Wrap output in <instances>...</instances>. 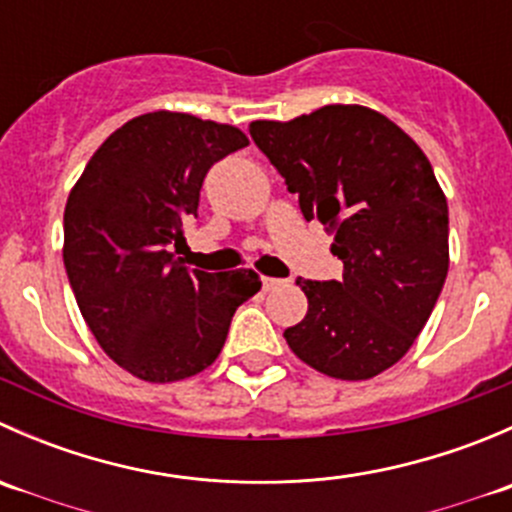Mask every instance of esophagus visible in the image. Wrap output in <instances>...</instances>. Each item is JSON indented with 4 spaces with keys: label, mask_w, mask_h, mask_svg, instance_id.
I'll return each mask as SVG.
<instances>
[{
    "label": "esophagus",
    "mask_w": 512,
    "mask_h": 512,
    "mask_svg": "<svg viewBox=\"0 0 512 512\" xmlns=\"http://www.w3.org/2000/svg\"><path fill=\"white\" fill-rule=\"evenodd\" d=\"M280 285H285V280H277V277H262V289H265V292L277 289Z\"/></svg>",
    "instance_id": "obj_1"
}]
</instances>
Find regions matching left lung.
<instances>
[{
	"mask_svg": "<svg viewBox=\"0 0 512 512\" xmlns=\"http://www.w3.org/2000/svg\"><path fill=\"white\" fill-rule=\"evenodd\" d=\"M250 136L344 262L339 282L297 280L309 309L285 329L289 349L334 379L381 374L416 342L448 275V203L431 163L366 106L252 121Z\"/></svg>",
	"mask_w": 512,
	"mask_h": 512,
	"instance_id": "left-lung-1",
	"label": "left lung"
}]
</instances>
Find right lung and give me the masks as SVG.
<instances>
[{
    "label": "right lung",
    "mask_w": 512,
    "mask_h": 512,
    "mask_svg": "<svg viewBox=\"0 0 512 512\" xmlns=\"http://www.w3.org/2000/svg\"><path fill=\"white\" fill-rule=\"evenodd\" d=\"M247 143L227 123L143 113L101 143L71 188L66 275L96 342L136 379L170 384L208 369L235 309L262 287L252 270L210 275L172 252L210 165Z\"/></svg>",
    "instance_id": "obj_1"
}]
</instances>
